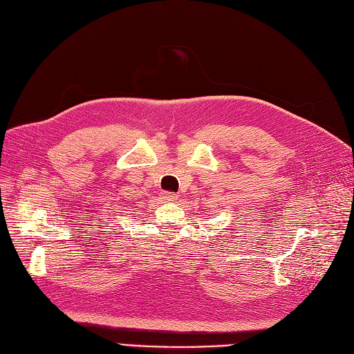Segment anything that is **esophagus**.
Wrapping results in <instances>:
<instances>
[{
	"label": "esophagus",
	"instance_id": "esophagus-1",
	"mask_svg": "<svg viewBox=\"0 0 354 354\" xmlns=\"http://www.w3.org/2000/svg\"><path fill=\"white\" fill-rule=\"evenodd\" d=\"M163 200L165 201H176L177 196L174 192H163Z\"/></svg>",
	"mask_w": 354,
	"mask_h": 354
}]
</instances>
